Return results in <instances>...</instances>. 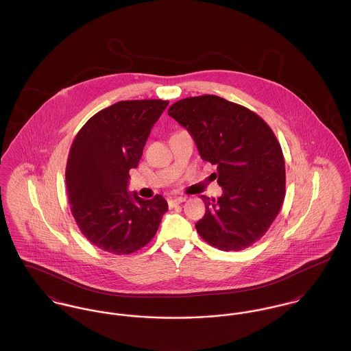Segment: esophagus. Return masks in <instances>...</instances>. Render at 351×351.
Returning <instances> with one entry per match:
<instances>
[{"label": "esophagus", "instance_id": "34e87169", "mask_svg": "<svg viewBox=\"0 0 351 351\" xmlns=\"http://www.w3.org/2000/svg\"><path fill=\"white\" fill-rule=\"evenodd\" d=\"M185 200H186L185 197H175V199H171V200L168 201V205H169L171 208H173V206L182 204V202H184Z\"/></svg>", "mask_w": 351, "mask_h": 351}]
</instances>
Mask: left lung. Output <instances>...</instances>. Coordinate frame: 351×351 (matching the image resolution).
Returning a JSON list of instances; mask_svg holds the SVG:
<instances>
[{"instance_id": "obj_1", "label": "left lung", "mask_w": 351, "mask_h": 351, "mask_svg": "<svg viewBox=\"0 0 351 351\" xmlns=\"http://www.w3.org/2000/svg\"><path fill=\"white\" fill-rule=\"evenodd\" d=\"M168 116L192 135L200 156L217 166L223 193L201 196V238L219 250L246 249L279 215L285 196L282 147L267 123L250 109L213 95L172 104Z\"/></svg>"}]
</instances>
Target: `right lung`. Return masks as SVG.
<instances>
[{
  "label": "right lung",
  "instance_id": "right-lung-1",
  "mask_svg": "<svg viewBox=\"0 0 351 351\" xmlns=\"http://www.w3.org/2000/svg\"><path fill=\"white\" fill-rule=\"evenodd\" d=\"M168 101H119L89 118L76 134L66 168L71 212L85 238L116 255L145 247L168 210L160 195L151 200L128 192L151 128Z\"/></svg>",
  "mask_w": 351,
  "mask_h": 351
}]
</instances>
